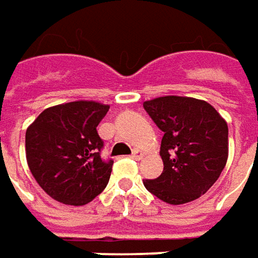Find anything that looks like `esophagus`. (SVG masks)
Wrapping results in <instances>:
<instances>
[{
    "label": "esophagus",
    "mask_w": 258,
    "mask_h": 258,
    "mask_svg": "<svg viewBox=\"0 0 258 258\" xmlns=\"http://www.w3.org/2000/svg\"><path fill=\"white\" fill-rule=\"evenodd\" d=\"M142 156H144V152L139 151V149H135L134 152H132V158H134V159H141Z\"/></svg>",
    "instance_id": "esophagus-1"
}]
</instances>
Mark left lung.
Instances as JSON below:
<instances>
[{
  "mask_svg": "<svg viewBox=\"0 0 258 258\" xmlns=\"http://www.w3.org/2000/svg\"><path fill=\"white\" fill-rule=\"evenodd\" d=\"M144 109L164 132L159 152L164 171L145 179V188L172 205L200 198L227 164V122L211 104L192 97H156L145 102Z\"/></svg>",
  "mask_w": 258,
  "mask_h": 258,
  "instance_id": "left-lung-1",
  "label": "left lung"
}]
</instances>
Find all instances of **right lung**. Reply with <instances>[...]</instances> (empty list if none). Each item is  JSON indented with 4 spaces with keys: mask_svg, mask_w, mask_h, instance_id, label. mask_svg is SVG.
I'll use <instances>...</instances> for the list:
<instances>
[{
    "mask_svg": "<svg viewBox=\"0 0 258 258\" xmlns=\"http://www.w3.org/2000/svg\"><path fill=\"white\" fill-rule=\"evenodd\" d=\"M109 110L97 102H70L45 109L25 132V155L37 183L55 201L85 205L106 188L112 159L100 154L97 126Z\"/></svg>",
    "mask_w": 258,
    "mask_h": 258,
    "instance_id": "add662e5",
    "label": "right lung"
}]
</instances>
